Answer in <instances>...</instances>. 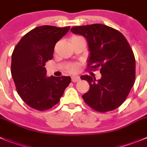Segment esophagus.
Here are the masks:
<instances>
[{
  "label": "esophagus",
  "mask_w": 147,
  "mask_h": 147,
  "mask_svg": "<svg viewBox=\"0 0 147 147\" xmlns=\"http://www.w3.org/2000/svg\"><path fill=\"white\" fill-rule=\"evenodd\" d=\"M80 80V78H79L78 76H72V82H73V83L78 82Z\"/></svg>",
  "instance_id": "esophagus-1"
}]
</instances>
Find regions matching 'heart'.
Listing matches in <instances>:
<instances>
[{"mask_svg":"<svg viewBox=\"0 0 147 147\" xmlns=\"http://www.w3.org/2000/svg\"><path fill=\"white\" fill-rule=\"evenodd\" d=\"M79 69V65L78 64H74L68 67V70L71 72H76Z\"/></svg>","mask_w":147,"mask_h":147,"instance_id":"heart-1","label":"heart"}]
</instances>
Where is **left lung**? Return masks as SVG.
I'll return each instance as SVG.
<instances>
[{
	"label": "left lung",
	"mask_w": 147,
	"mask_h": 147,
	"mask_svg": "<svg viewBox=\"0 0 147 147\" xmlns=\"http://www.w3.org/2000/svg\"><path fill=\"white\" fill-rule=\"evenodd\" d=\"M74 34L84 37L88 42V66L100 68L99 80L82 75L90 85L83 95L85 102L101 112L114 110L125 101L135 82L136 60L134 52L124 35L101 24L71 28Z\"/></svg>",
	"instance_id": "1"
}]
</instances>
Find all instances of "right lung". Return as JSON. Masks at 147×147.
<instances>
[{"mask_svg":"<svg viewBox=\"0 0 147 147\" xmlns=\"http://www.w3.org/2000/svg\"><path fill=\"white\" fill-rule=\"evenodd\" d=\"M70 27L43 25L23 36L11 56V76L18 94L30 107L43 111L59 101L71 82L69 76H46V62L53 58L55 45Z\"/></svg>","mask_w":147,"mask_h":147,"instance_id":"add662e5","label":"right lung"}]
</instances>
